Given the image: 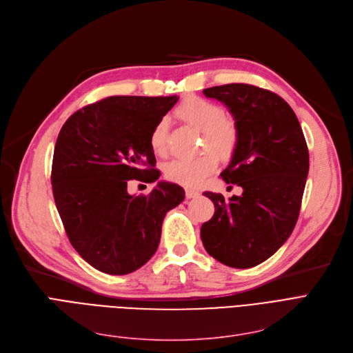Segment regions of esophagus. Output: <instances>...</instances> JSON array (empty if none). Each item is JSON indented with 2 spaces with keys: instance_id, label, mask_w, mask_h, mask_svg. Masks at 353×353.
Wrapping results in <instances>:
<instances>
[{
  "instance_id": "obj_1",
  "label": "esophagus",
  "mask_w": 353,
  "mask_h": 353,
  "mask_svg": "<svg viewBox=\"0 0 353 353\" xmlns=\"http://www.w3.org/2000/svg\"><path fill=\"white\" fill-rule=\"evenodd\" d=\"M185 195H187V198H196V196H199V192L192 190V188H187Z\"/></svg>"
}]
</instances>
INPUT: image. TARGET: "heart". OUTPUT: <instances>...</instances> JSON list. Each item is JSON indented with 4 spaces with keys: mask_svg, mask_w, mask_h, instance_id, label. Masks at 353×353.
<instances>
[{
    "mask_svg": "<svg viewBox=\"0 0 353 353\" xmlns=\"http://www.w3.org/2000/svg\"><path fill=\"white\" fill-rule=\"evenodd\" d=\"M178 117L194 128L203 130V148L211 149L221 158L230 157L239 142V129L231 116L224 114L223 108L212 100L190 96L178 106ZM166 117L154 125L149 135V145L157 155H163L168 138ZM216 161L211 152H204L190 159H174L163 168L165 176L181 185L195 187L215 170Z\"/></svg>",
    "mask_w": 353,
    "mask_h": 353,
    "instance_id": "b5f03b06",
    "label": "heart"
}]
</instances>
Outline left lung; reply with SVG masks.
<instances>
[{"mask_svg":"<svg viewBox=\"0 0 353 353\" xmlns=\"http://www.w3.org/2000/svg\"><path fill=\"white\" fill-rule=\"evenodd\" d=\"M203 93L224 103L237 123L239 142L221 176L243 194L204 192L215 212L201 240L215 260L250 268L272 257L297 223L309 172L306 139L293 109L270 90L231 83Z\"/></svg>","mask_w":353,"mask_h":353,"instance_id":"obj_1","label":"left lung"}]
</instances>
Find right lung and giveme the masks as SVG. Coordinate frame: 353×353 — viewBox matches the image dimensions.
<instances>
[{
    "mask_svg": "<svg viewBox=\"0 0 353 353\" xmlns=\"http://www.w3.org/2000/svg\"><path fill=\"white\" fill-rule=\"evenodd\" d=\"M176 96H112L73 113L54 146L52 187L67 237L96 270L122 276L155 254L166 212L185 198L159 181L148 195L128 194V182H155L149 145L154 125Z\"/></svg>",
    "mask_w": 353,
    "mask_h": 353,
    "instance_id": "add662e5",
    "label": "right lung"
}]
</instances>
